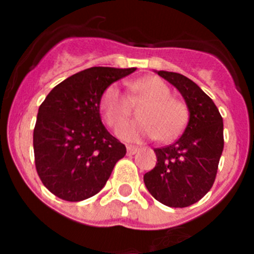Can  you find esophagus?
I'll return each instance as SVG.
<instances>
[{
  "label": "esophagus",
  "mask_w": 254,
  "mask_h": 254,
  "mask_svg": "<svg viewBox=\"0 0 254 254\" xmlns=\"http://www.w3.org/2000/svg\"><path fill=\"white\" fill-rule=\"evenodd\" d=\"M137 151H138V147L127 146V154H128V155H134Z\"/></svg>",
  "instance_id": "esophagus-1"
}]
</instances>
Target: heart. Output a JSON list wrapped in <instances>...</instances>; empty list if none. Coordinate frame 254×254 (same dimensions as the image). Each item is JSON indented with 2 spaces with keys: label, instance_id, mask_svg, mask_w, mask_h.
<instances>
[{
  "label": "heart",
  "instance_id": "obj_1",
  "mask_svg": "<svg viewBox=\"0 0 254 254\" xmlns=\"http://www.w3.org/2000/svg\"><path fill=\"white\" fill-rule=\"evenodd\" d=\"M131 90L150 100L141 112V121H131L117 129L120 138L127 142H140L145 138L172 141L183 132L188 121L185 103L172 98V90L165 81L156 76H149L132 82ZM103 118L107 125H120L127 120L132 111L131 96L113 84L105 89L100 102Z\"/></svg>",
  "mask_w": 254,
  "mask_h": 254
}]
</instances>
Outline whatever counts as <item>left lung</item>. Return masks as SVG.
<instances>
[{
  "label": "left lung",
  "instance_id": "1",
  "mask_svg": "<svg viewBox=\"0 0 254 254\" xmlns=\"http://www.w3.org/2000/svg\"><path fill=\"white\" fill-rule=\"evenodd\" d=\"M182 94L190 120L181 137L155 149L158 163L143 176L151 196L169 207H187L214 185L224 149V125L210 96L192 80L177 72L156 71Z\"/></svg>",
  "mask_w": 254,
  "mask_h": 254
}]
</instances>
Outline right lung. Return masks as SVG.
Returning <instances> with one entry per match:
<instances>
[{
  "label": "right lung",
  "instance_id": "1",
  "mask_svg": "<svg viewBox=\"0 0 254 254\" xmlns=\"http://www.w3.org/2000/svg\"><path fill=\"white\" fill-rule=\"evenodd\" d=\"M136 68L91 67L69 76L47 95L33 134L35 168L55 196L77 202L105 186L126 146L100 118L103 93Z\"/></svg>",
  "mask_w": 254,
  "mask_h": 254
}]
</instances>
